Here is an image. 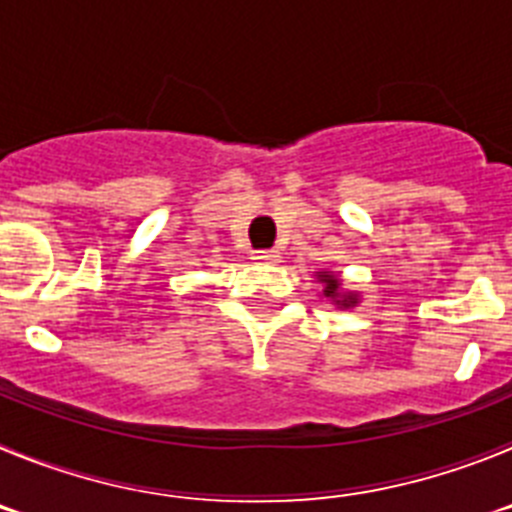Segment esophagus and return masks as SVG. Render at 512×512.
Here are the masks:
<instances>
[{
  "label": "esophagus",
  "instance_id": "34e87169",
  "mask_svg": "<svg viewBox=\"0 0 512 512\" xmlns=\"http://www.w3.org/2000/svg\"><path fill=\"white\" fill-rule=\"evenodd\" d=\"M253 259L261 261V264H277L279 251H274V248H259V251H253Z\"/></svg>",
  "mask_w": 512,
  "mask_h": 512
}]
</instances>
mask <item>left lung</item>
I'll return each mask as SVG.
<instances>
[{
    "mask_svg": "<svg viewBox=\"0 0 512 512\" xmlns=\"http://www.w3.org/2000/svg\"><path fill=\"white\" fill-rule=\"evenodd\" d=\"M318 279L325 284L323 295L328 297V300L336 302V305L354 307L356 302H359V295H354V292H343L341 279H338L336 274H330V271H318Z\"/></svg>",
    "mask_w": 512,
    "mask_h": 512,
    "instance_id": "1",
    "label": "left lung"
}]
</instances>
